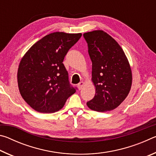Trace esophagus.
Segmentation results:
<instances>
[{
  "instance_id": "34e87169",
  "label": "esophagus",
  "mask_w": 156,
  "mask_h": 156,
  "mask_svg": "<svg viewBox=\"0 0 156 156\" xmlns=\"http://www.w3.org/2000/svg\"><path fill=\"white\" fill-rule=\"evenodd\" d=\"M84 82H80V83H79L78 84V89H81L82 88H83V87L84 86Z\"/></svg>"
}]
</instances>
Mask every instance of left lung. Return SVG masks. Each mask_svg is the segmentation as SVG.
Here are the masks:
<instances>
[{"instance_id":"left-lung-1","label":"left lung","mask_w":156,"mask_h":156,"mask_svg":"<svg viewBox=\"0 0 156 156\" xmlns=\"http://www.w3.org/2000/svg\"><path fill=\"white\" fill-rule=\"evenodd\" d=\"M92 62L91 81L96 94L87 102L89 109L105 112L117 108L128 96L132 84L130 65L120 44L102 30L83 34Z\"/></svg>"}]
</instances>
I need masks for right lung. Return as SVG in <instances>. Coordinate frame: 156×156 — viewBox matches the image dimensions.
<instances>
[{
    "label": "right lung",
    "instance_id": "add662e5",
    "mask_svg": "<svg viewBox=\"0 0 156 156\" xmlns=\"http://www.w3.org/2000/svg\"><path fill=\"white\" fill-rule=\"evenodd\" d=\"M81 36V33H51L33 44L21 59L17 73L18 89L25 101L36 112H58L76 92L62 62Z\"/></svg>",
    "mask_w": 156,
    "mask_h": 156
}]
</instances>
